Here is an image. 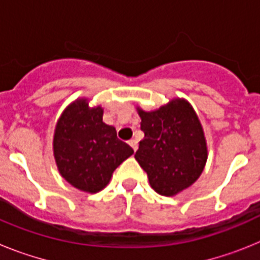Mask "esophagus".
<instances>
[{
	"label": "esophagus",
	"mask_w": 260,
	"mask_h": 260,
	"mask_svg": "<svg viewBox=\"0 0 260 260\" xmlns=\"http://www.w3.org/2000/svg\"><path fill=\"white\" fill-rule=\"evenodd\" d=\"M128 144L133 147V150L137 151L138 150V142L135 139H132V141H128Z\"/></svg>",
	"instance_id": "1"
}]
</instances>
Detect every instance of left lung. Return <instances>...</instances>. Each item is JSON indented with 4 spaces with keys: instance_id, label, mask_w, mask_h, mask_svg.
I'll return each mask as SVG.
<instances>
[{
    "instance_id": "1",
    "label": "left lung",
    "mask_w": 260,
    "mask_h": 260,
    "mask_svg": "<svg viewBox=\"0 0 260 260\" xmlns=\"http://www.w3.org/2000/svg\"><path fill=\"white\" fill-rule=\"evenodd\" d=\"M143 141L135 158L156 192L173 197L198 180L207 161V143L198 116L183 99L152 112L138 108Z\"/></svg>"
}]
</instances>
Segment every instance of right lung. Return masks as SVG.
Listing matches in <instances>:
<instances>
[{"instance_id": "obj_1", "label": "right lung", "mask_w": 260, "mask_h": 260, "mask_svg": "<svg viewBox=\"0 0 260 260\" xmlns=\"http://www.w3.org/2000/svg\"><path fill=\"white\" fill-rule=\"evenodd\" d=\"M53 152L61 176L78 190L98 192L134 150L103 122V108H89L86 99L71 103L59 117Z\"/></svg>"}]
</instances>
